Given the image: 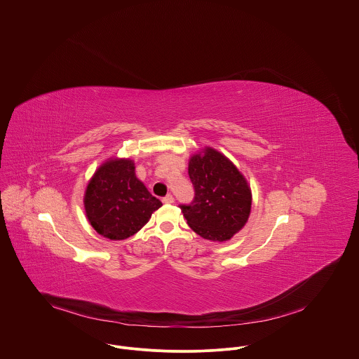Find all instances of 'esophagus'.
Returning a JSON list of instances; mask_svg holds the SVG:
<instances>
[{
	"label": "esophagus",
	"instance_id": "34e87169",
	"mask_svg": "<svg viewBox=\"0 0 359 359\" xmlns=\"http://www.w3.org/2000/svg\"><path fill=\"white\" fill-rule=\"evenodd\" d=\"M163 203H165V205H171V203H174V196L168 194L167 196H164V198H163Z\"/></svg>",
	"mask_w": 359,
	"mask_h": 359
}]
</instances>
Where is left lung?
Masks as SVG:
<instances>
[{
	"mask_svg": "<svg viewBox=\"0 0 359 359\" xmlns=\"http://www.w3.org/2000/svg\"><path fill=\"white\" fill-rule=\"evenodd\" d=\"M188 174L195 196L191 205H180L188 225L202 238L224 242L246 224L252 194L239 170L222 154L207 148L195 154Z\"/></svg>",
	"mask_w": 359,
	"mask_h": 359,
	"instance_id": "8db88e82",
	"label": "left lung"
}]
</instances>
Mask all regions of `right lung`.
Returning <instances> with one entry per match:
<instances>
[{
	"label": "right lung",
	"instance_id": "obj_1",
	"mask_svg": "<svg viewBox=\"0 0 359 359\" xmlns=\"http://www.w3.org/2000/svg\"><path fill=\"white\" fill-rule=\"evenodd\" d=\"M86 212L93 228L104 238L123 241L137 233L161 202L135 177L131 160H109L90 181Z\"/></svg>",
	"mask_w": 359,
	"mask_h": 359
}]
</instances>
